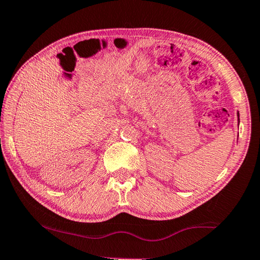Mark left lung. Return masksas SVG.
<instances>
[{
	"instance_id": "obj_1",
	"label": "left lung",
	"mask_w": 260,
	"mask_h": 260,
	"mask_svg": "<svg viewBox=\"0 0 260 260\" xmlns=\"http://www.w3.org/2000/svg\"><path fill=\"white\" fill-rule=\"evenodd\" d=\"M237 117H238V121H240V114H238V113H237Z\"/></svg>"
}]
</instances>
